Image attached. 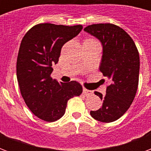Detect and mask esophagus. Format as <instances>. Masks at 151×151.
Masks as SVG:
<instances>
[{
	"mask_svg": "<svg viewBox=\"0 0 151 151\" xmlns=\"http://www.w3.org/2000/svg\"><path fill=\"white\" fill-rule=\"evenodd\" d=\"M83 94L85 95H92L93 94V91H89V90H86V89L83 88Z\"/></svg>",
	"mask_w": 151,
	"mask_h": 151,
	"instance_id": "obj_1",
	"label": "esophagus"
}]
</instances>
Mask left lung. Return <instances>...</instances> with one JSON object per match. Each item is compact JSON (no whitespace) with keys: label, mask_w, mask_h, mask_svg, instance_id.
I'll return each instance as SVG.
<instances>
[{"label":"left lung","mask_w":151,"mask_h":151,"mask_svg":"<svg viewBox=\"0 0 151 151\" xmlns=\"http://www.w3.org/2000/svg\"><path fill=\"white\" fill-rule=\"evenodd\" d=\"M84 31L98 39L103 47L99 70L109 80L106 95L95 91L103 105L91 116L101 122L118 120L129 109L136 95L140 59L136 45L122 28L111 23L93 24Z\"/></svg>","instance_id":"1"}]
</instances>
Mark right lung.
Returning <instances> with one entry per match:
<instances>
[{
  "label": "right lung",
  "instance_id": "right-lung-1",
  "mask_svg": "<svg viewBox=\"0 0 151 151\" xmlns=\"http://www.w3.org/2000/svg\"><path fill=\"white\" fill-rule=\"evenodd\" d=\"M82 29V25L42 23L30 29L22 40L17 60L18 85L26 104L41 120H59L69 99L82 94V86L76 81L59 83L50 77L63 45Z\"/></svg>",
  "mask_w": 151,
  "mask_h": 151
}]
</instances>
